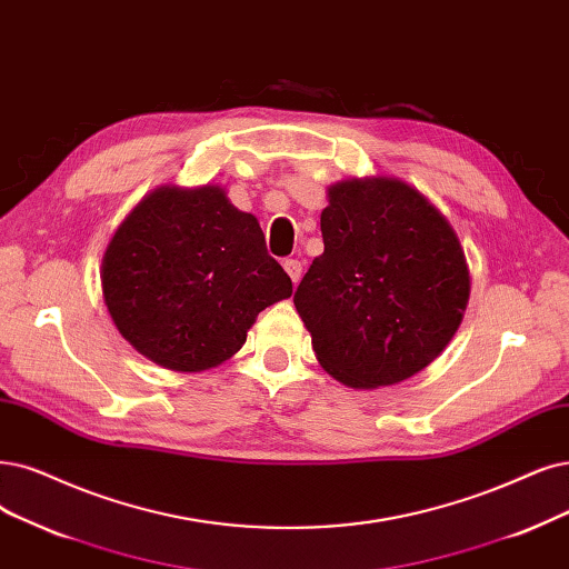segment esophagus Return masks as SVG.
<instances>
[{"instance_id":"1","label":"esophagus","mask_w":569,"mask_h":569,"mask_svg":"<svg viewBox=\"0 0 569 569\" xmlns=\"http://www.w3.org/2000/svg\"><path fill=\"white\" fill-rule=\"evenodd\" d=\"M283 269H286V273H288L292 283L300 281V277H302V262L300 260H286Z\"/></svg>"}]
</instances>
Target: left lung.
Wrapping results in <instances>:
<instances>
[{"label":"left lung","mask_w":569,"mask_h":569,"mask_svg":"<svg viewBox=\"0 0 569 569\" xmlns=\"http://www.w3.org/2000/svg\"><path fill=\"white\" fill-rule=\"evenodd\" d=\"M321 231L326 250L292 298L321 368L377 389L436 361L471 292L448 218L406 180L370 176L328 187Z\"/></svg>","instance_id":"8db88e82"}]
</instances>
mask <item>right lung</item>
<instances>
[{
	"label": "right lung",
	"instance_id": "right-lung-1",
	"mask_svg": "<svg viewBox=\"0 0 569 569\" xmlns=\"http://www.w3.org/2000/svg\"><path fill=\"white\" fill-rule=\"evenodd\" d=\"M100 283L121 338L176 372L224 363L258 313L292 296L258 218L220 184H161L142 197L104 248Z\"/></svg>",
	"mask_w": 569,
	"mask_h": 569
}]
</instances>
